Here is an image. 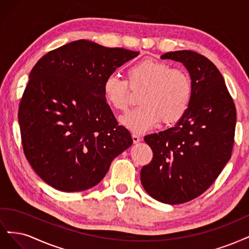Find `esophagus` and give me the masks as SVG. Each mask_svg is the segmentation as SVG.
Here are the masks:
<instances>
[{"label": "esophagus", "instance_id": "1", "mask_svg": "<svg viewBox=\"0 0 249 249\" xmlns=\"http://www.w3.org/2000/svg\"><path fill=\"white\" fill-rule=\"evenodd\" d=\"M132 141H133V142H134V143H138V142H141V136H140V135H138V134L133 133V134H132Z\"/></svg>", "mask_w": 249, "mask_h": 249}]
</instances>
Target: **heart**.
Masks as SVG:
<instances>
[{"label":"heart","instance_id":"heart-1","mask_svg":"<svg viewBox=\"0 0 249 249\" xmlns=\"http://www.w3.org/2000/svg\"><path fill=\"white\" fill-rule=\"evenodd\" d=\"M131 88L143 87L140 96L141 107L120 119L127 129L145 132L160 121L172 124L186 113L192 96L189 75L180 69H172L163 62L142 60L127 70ZM103 97L114 109L125 111L129 106V89L125 79L115 73L103 82Z\"/></svg>","mask_w":249,"mask_h":249}]
</instances>
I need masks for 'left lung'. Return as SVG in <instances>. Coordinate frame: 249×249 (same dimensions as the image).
<instances>
[{"mask_svg": "<svg viewBox=\"0 0 249 249\" xmlns=\"http://www.w3.org/2000/svg\"><path fill=\"white\" fill-rule=\"evenodd\" d=\"M162 60L182 63L192 96L186 113L172 128L148 134L153 159L142 166L141 181L158 202H189L209 188L231 156L236 107L214 64L192 51L165 53Z\"/></svg>", "mask_w": 249, "mask_h": 249, "instance_id": "1", "label": "left lung"}]
</instances>
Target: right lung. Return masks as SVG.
Instances as JSON below:
<instances>
[{
  "label": "right lung",
  "mask_w": 249,
  "mask_h": 249,
  "mask_svg": "<svg viewBox=\"0 0 249 249\" xmlns=\"http://www.w3.org/2000/svg\"><path fill=\"white\" fill-rule=\"evenodd\" d=\"M140 53L76 40L50 52L32 69L18 109L25 155L52 187H94L132 145L103 97V82Z\"/></svg>",
  "instance_id": "obj_1"
}]
</instances>
